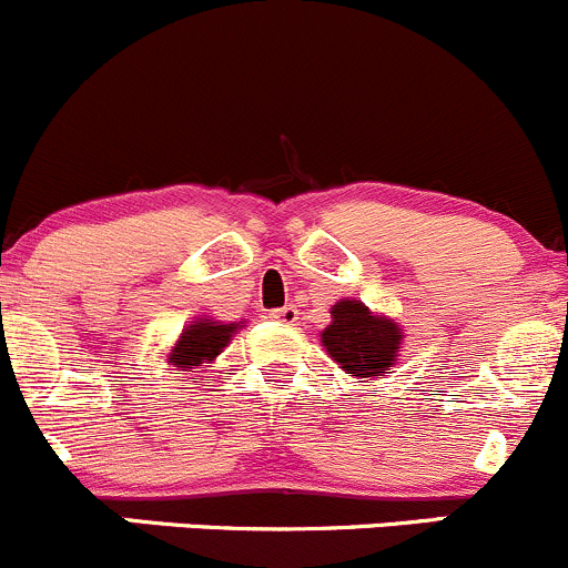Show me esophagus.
Returning <instances> with one entry per match:
<instances>
[{
  "instance_id": "obj_1",
  "label": "esophagus",
  "mask_w": 568,
  "mask_h": 568,
  "mask_svg": "<svg viewBox=\"0 0 568 568\" xmlns=\"http://www.w3.org/2000/svg\"><path fill=\"white\" fill-rule=\"evenodd\" d=\"M272 318L283 324H296L300 322V311H296L294 305H285V307H277V311H272Z\"/></svg>"
}]
</instances>
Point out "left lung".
<instances>
[{
  "label": "left lung",
  "instance_id": "1",
  "mask_svg": "<svg viewBox=\"0 0 568 568\" xmlns=\"http://www.w3.org/2000/svg\"><path fill=\"white\" fill-rule=\"evenodd\" d=\"M329 318L333 322L318 333V341L338 368H344L357 383L390 374L405 338L396 318L374 313L352 296L335 302L329 307Z\"/></svg>",
  "mask_w": 568,
  "mask_h": 568
}]
</instances>
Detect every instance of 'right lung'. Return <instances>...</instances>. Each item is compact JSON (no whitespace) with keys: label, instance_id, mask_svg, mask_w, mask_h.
I'll return each mask as SVG.
<instances>
[{"label":"right lung","instance_id":"obj_1","mask_svg":"<svg viewBox=\"0 0 568 568\" xmlns=\"http://www.w3.org/2000/svg\"><path fill=\"white\" fill-rule=\"evenodd\" d=\"M246 322H222V318L202 316L194 318L183 327V333L178 335L172 346H169L163 355H166L169 368L174 374H189L191 383L200 379V368L207 372L213 361L224 352V346H230L233 335L244 327Z\"/></svg>","mask_w":568,"mask_h":568}]
</instances>
